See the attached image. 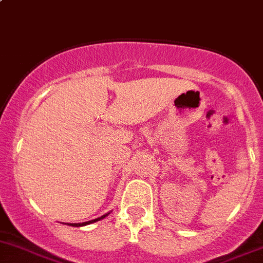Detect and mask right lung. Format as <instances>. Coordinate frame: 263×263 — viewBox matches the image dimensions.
Instances as JSON below:
<instances>
[{
	"label": "right lung",
	"mask_w": 263,
	"mask_h": 263,
	"mask_svg": "<svg viewBox=\"0 0 263 263\" xmlns=\"http://www.w3.org/2000/svg\"><path fill=\"white\" fill-rule=\"evenodd\" d=\"M107 214H109V213H107ZM107 214H105V215L100 216V218H97V219H93V220L85 221V223H68V226H72V227H82V226H87V224H91V223H95V221L101 220V219H104L105 216H107Z\"/></svg>",
	"instance_id": "obj_1"
}]
</instances>
